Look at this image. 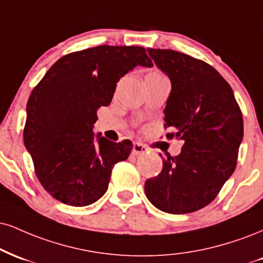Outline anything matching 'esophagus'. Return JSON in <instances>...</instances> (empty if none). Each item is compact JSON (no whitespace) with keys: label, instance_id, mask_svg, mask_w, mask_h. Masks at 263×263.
Wrapping results in <instances>:
<instances>
[{"label":"esophagus","instance_id":"esophagus-1","mask_svg":"<svg viewBox=\"0 0 263 263\" xmlns=\"http://www.w3.org/2000/svg\"><path fill=\"white\" fill-rule=\"evenodd\" d=\"M148 152V148L143 145L140 142H135L134 145H132V153L135 154V156H141V154H144Z\"/></svg>","mask_w":263,"mask_h":263}]
</instances>
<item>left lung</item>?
Listing matches in <instances>:
<instances>
[{
    "label": "left lung",
    "mask_w": 263,
    "mask_h": 263,
    "mask_svg": "<svg viewBox=\"0 0 263 263\" xmlns=\"http://www.w3.org/2000/svg\"><path fill=\"white\" fill-rule=\"evenodd\" d=\"M147 51L172 82L164 121L175 134L166 137L183 145L179 156L163 158L162 173L144 183L145 196L166 213H191L210 204L235 170L242 114L232 87L211 65L174 50Z\"/></svg>",
    "instance_id": "8db88e82"
}]
</instances>
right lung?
Segmentation results:
<instances>
[{
    "label": "right lung",
    "mask_w": 263,
    "mask_h": 263,
    "mask_svg": "<svg viewBox=\"0 0 263 263\" xmlns=\"http://www.w3.org/2000/svg\"><path fill=\"white\" fill-rule=\"evenodd\" d=\"M136 66L153 67L141 46L97 47L62 56L31 91L24 145L43 187L62 203L84 207L106 192L111 170L132 151L94 134L97 111Z\"/></svg>",
    "instance_id": "obj_1"
}]
</instances>
